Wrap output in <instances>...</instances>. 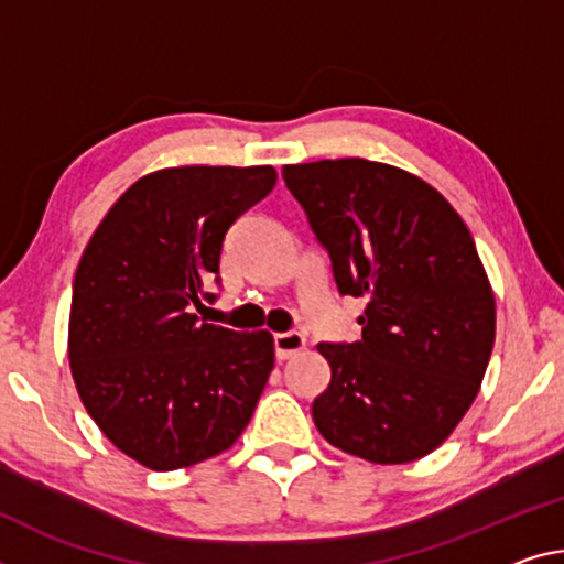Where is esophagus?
<instances>
[{"mask_svg": "<svg viewBox=\"0 0 564 564\" xmlns=\"http://www.w3.org/2000/svg\"><path fill=\"white\" fill-rule=\"evenodd\" d=\"M273 346H275V356L279 359H291L293 354H299L306 348V338L299 330H285V334H275L273 336Z\"/></svg>", "mask_w": 564, "mask_h": 564, "instance_id": "esophagus-1", "label": "esophagus"}]
</instances>
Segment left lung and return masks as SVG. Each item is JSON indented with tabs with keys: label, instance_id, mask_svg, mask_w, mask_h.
I'll list each match as a JSON object with an SVG mask.
<instances>
[{
	"label": "left lung",
	"instance_id": "8db88e82",
	"mask_svg": "<svg viewBox=\"0 0 564 564\" xmlns=\"http://www.w3.org/2000/svg\"><path fill=\"white\" fill-rule=\"evenodd\" d=\"M341 296H366L361 341L318 344L330 383L314 422L373 464L434 452L467 414L495 346V293L459 213L406 170L364 158L283 167Z\"/></svg>",
	"mask_w": 564,
	"mask_h": 564
}]
</instances>
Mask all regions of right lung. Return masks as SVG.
<instances>
[{"label": "right lung", "instance_id": "add662e5", "mask_svg": "<svg viewBox=\"0 0 564 564\" xmlns=\"http://www.w3.org/2000/svg\"><path fill=\"white\" fill-rule=\"evenodd\" d=\"M271 165L155 170L107 210L79 258L69 369L122 454L173 471L234 446L273 371V336L193 314L220 283L228 228L275 185Z\"/></svg>", "mask_w": 564, "mask_h": 564}]
</instances>
